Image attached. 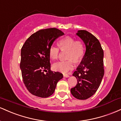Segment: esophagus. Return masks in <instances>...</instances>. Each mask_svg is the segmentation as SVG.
<instances>
[{"label": "esophagus", "mask_w": 121, "mask_h": 121, "mask_svg": "<svg viewBox=\"0 0 121 121\" xmlns=\"http://www.w3.org/2000/svg\"><path fill=\"white\" fill-rule=\"evenodd\" d=\"M63 77H65V78H69L70 76L68 75V74H63Z\"/></svg>", "instance_id": "1"}]
</instances>
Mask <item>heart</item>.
<instances>
[{
  "label": "heart",
  "mask_w": 121,
  "mask_h": 121,
  "mask_svg": "<svg viewBox=\"0 0 121 121\" xmlns=\"http://www.w3.org/2000/svg\"><path fill=\"white\" fill-rule=\"evenodd\" d=\"M59 48L63 50H67L66 58H69L66 60H62L56 62L53 65L55 71L62 73H67L73 69L74 66V60L78 61L83 56L84 54V45L82 42L75 40L73 38L66 36L59 40ZM59 50L58 47L52 46L49 49V55L51 59L55 60L59 56Z\"/></svg>",
  "instance_id": "obj_1"
}]
</instances>
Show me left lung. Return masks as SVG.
<instances>
[{
    "mask_svg": "<svg viewBox=\"0 0 121 121\" xmlns=\"http://www.w3.org/2000/svg\"><path fill=\"white\" fill-rule=\"evenodd\" d=\"M76 35L85 43L86 51L73 74L77 84L71 89V93L75 98L85 100L93 96L101 85L104 75V51L97 38L88 31L78 30Z\"/></svg>",
    "mask_w": 121,
    "mask_h": 121,
    "instance_id": "left-lung-1",
    "label": "left lung"
}]
</instances>
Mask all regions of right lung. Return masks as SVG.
Segmentation results:
<instances>
[{"instance_id":"right-lung-1","label":"right lung","mask_w":121,"mask_h":121,"mask_svg":"<svg viewBox=\"0 0 121 121\" xmlns=\"http://www.w3.org/2000/svg\"><path fill=\"white\" fill-rule=\"evenodd\" d=\"M63 35L62 31L55 28L40 30L31 35L22 48L20 68L23 81L34 95L50 97L57 83L63 78L59 72L51 71L49 55L50 47L55 39Z\"/></svg>"}]
</instances>
